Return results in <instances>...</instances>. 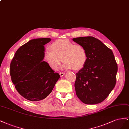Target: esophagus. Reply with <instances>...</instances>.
<instances>
[{
	"instance_id": "obj_1",
	"label": "esophagus",
	"mask_w": 129,
	"mask_h": 129,
	"mask_svg": "<svg viewBox=\"0 0 129 129\" xmlns=\"http://www.w3.org/2000/svg\"><path fill=\"white\" fill-rule=\"evenodd\" d=\"M65 74V72H60L59 73V75H60V77H62V76H64Z\"/></svg>"
}]
</instances>
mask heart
I'll list each match as a JSON object with an SVG mask.
<instances>
[{
  "label": "heart",
  "instance_id": "1",
  "mask_svg": "<svg viewBox=\"0 0 129 129\" xmlns=\"http://www.w3.org/2000/svg\"><path fill=\"white\" fill-rule=\"evenodd\" d=\"M45 57L53 70L58 69L63 61L64 68L77 70L86 64L87 54L85 49L80 44L69 39H61L53 42L51 49H46Z\"/></svg>",
  "mask_w": 129,
  "mask_h": 129
}]
</instances>
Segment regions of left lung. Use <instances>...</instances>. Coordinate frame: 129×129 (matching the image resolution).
Returning a JSON list of instances; mask_svg holds the SVG:
<instances>
[{
    "label": "left lung",
    "mask_w": 129,
    "mask_h": 129,
    "mask_svg": "<svg viewBox=\"0 0 129 129\" xmlns=\"http://www.w3.org/2000/svg\"><path fill=\"white\" fill-rule=\"evenodd\" d=\"M85 49L87 59L76 73L75 87L77 96L86 104H95L105 99L115 87L118 66L110 49L93 37L72 39Z\"/></svg>",
    "instance_id": "obj_1"
}]
</instances>
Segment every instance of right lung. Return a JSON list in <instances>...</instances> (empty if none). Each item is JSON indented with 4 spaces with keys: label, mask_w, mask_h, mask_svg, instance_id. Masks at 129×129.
I'll list each match as a JSON object with an SVG mask.
<instances>
[{
    "label": "right lung",
    "mask_w": 129,
    "mask_h": 129,
    "mask_svg": "<svg viewBox=\"0 0 129 129\" xmlns=\"http://www.w3.org/2000/svg\"><path fill=\"white\" fill-rule=\"evenodd\" d=\"M50 38L34 39L17 50L10 64L13 84L22 97L32 102L42 101L50 94L60 78L43 61L44 45Z\"/></svg>",
    "instance_id": "obj_1"
}]
</instances>
